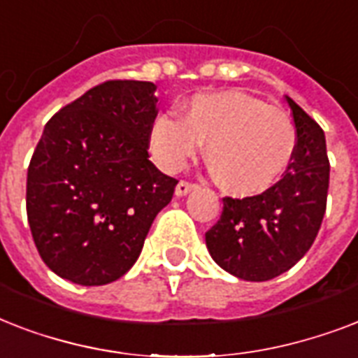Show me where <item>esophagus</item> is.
Returning a JSON list of instances; mask_svg holds the SVG:
<instances>
[{
    "mask_svg": "<svg viewBox=\"0 0 358 358\" xmlns=\"http://www.w3.org/2000/svg\"><path fill=\"white\" fill-rule=\"evenodd\" d=\"M196 185L191 184V182H185V180H180L178 185H176V189H174V193H176V196H184L187 195L189 191L195 189Z\"/></svg>",
    "mask_w": 358,
    "mask_h": 358,
    "instance_id": "obj_1",
    "label": "esophagus"
}]
</instances>
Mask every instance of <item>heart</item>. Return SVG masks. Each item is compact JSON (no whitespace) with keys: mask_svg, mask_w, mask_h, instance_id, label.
Returning <instances> with one entry per match:
<instances>
[{"mask_svg":"<svg viewBox=\"0 0 358 358\" xmlns=\"http://www.w3.org/2000/svg\"><path fill=\"white\" fill-rule=\"evenodd\" d=\"M206 141V162L224 189L239 196L264 193L292 163L297 134L288 113L241 91L201 92L180 108V119L159 115L148 145L167 173L195 156Z\"/></svg>","mask_w":358,"mask_h":358,"instance_id":"obj_1","label":"heart"}]
</instances>
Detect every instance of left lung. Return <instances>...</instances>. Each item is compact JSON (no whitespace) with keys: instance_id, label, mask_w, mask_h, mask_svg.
Returning <instances> with one entry per match:
<instances>
[{"instance_id":"obj_1","label":"left lung","mask_w":358,"mask_h":358,"mask_svg":"<svg viewBox=\"0 0 358 358\" xmlns=\"http://www.w3.org/2000/svg\"><path fill=\"white\" fill-rule=\"evenodd\" d=\"M297 145L286 173L267 191L223 199V213L206 232L219 267L250 282L269 280L306 255L322 227L329 191L325 134L289 96Z\"/></svg>"}]
</instances>
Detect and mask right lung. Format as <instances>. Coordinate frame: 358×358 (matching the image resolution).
<instances>
[{
  "mask_svg": "<svg viewBox=\"0 0 358 358\" xmlns=\"http://www.w3.org/2000/svg\"><path fill=\"white\" fill-rule=\"evenodd\" d=\"M154 91L150 81H103L44 126L25 208L38 255L61 278L102 286L122 277L173 199L178 180L148 159Z\"/></svg>",
  "mask_w": 358,
  "mask_h": 358,
  "instance_id": "add662e5",
  "label": "right lung"
}]
</instances>
